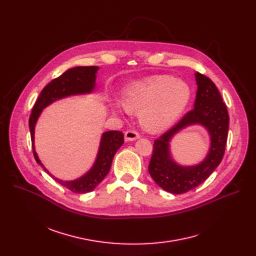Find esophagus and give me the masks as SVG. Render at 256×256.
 Segmentation results:
<instances>
[{
	"mask_svg": "<svg viewBox=\"0 0 256 256\" xmlns=\"http://www.w3.org/2000/svg\"><path fill=\"white\" fill-rule=\"evenodd\" d=\"M140 138V134L134 130H126V134H124V138L126 142L128 140H134L136 138Z\"/></svg>",
	"mask_w": 256,
	"mask_h": 256,
	"instance_id": "34e87169",
	"label": "esophagus"
}]
</instances>
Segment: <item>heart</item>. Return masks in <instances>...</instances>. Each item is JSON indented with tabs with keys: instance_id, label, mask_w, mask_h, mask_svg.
I'll use <instances>...</instances> for the list:
<instances>
[{
	"instance_id": "heart-1",
	"label": "heart",
	"mask_w": 256,
	"mask_h": 256,
	"mask_svg": "<svg viewBox=\"0 0 256 256\" xmlns=\"http://www.w3.org/2000/svg\"><path fill=\"white\" fill-rule=\"evenodd\" d=\"M190 98V89L169 76H156L128 85L124 103L118 104L122 112H140V122L149 130L161 132L169 128L184 112Z\"/></svg>"
}]
</instances>
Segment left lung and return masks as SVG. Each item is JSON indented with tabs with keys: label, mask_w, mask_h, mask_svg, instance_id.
<instances>
[{
	"label": "left lung",
	"mask_w": 256,
	"mask_h": 256,
	"mask_svg": "<svg viewBox=\"0 0 256 256\" xmlns=\"http://www.w3.org/2000/svg\"><path fill=\"white\" fill-rule=\"evenodd\" d=\"M198 84L194 108L188 112L172 128L155 140L149 173L156 184L171 194H184L200 184L221 163L228 138L229 114L227 106L214 82L206 76L196 72ZM200 123L211 136V148L206 159L198 166L184 168L171 159L168 151L170 138L184 127Z\"/></svg>",
	"instance_id": "1"
}]
</instances>
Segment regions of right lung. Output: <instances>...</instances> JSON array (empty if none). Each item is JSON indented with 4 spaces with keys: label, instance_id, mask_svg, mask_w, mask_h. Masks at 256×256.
Wrapping results in <instances>:
<instances>
[{
    "label": "right lung",
    "instance_id": "obj_1",
    "mask_svg": "<svg viewBox=\"0 0 256 256\" xmlns=\"http://www.w3.org/2000/svg\"><path fill=\"white\" fill-rule=\"evenodd\" d=\"M98 66H76L66 70L62 75L50 81L40 92L38 100L35 101L32 112L29 118V130L32 142V150L34 158L56 182L68 190L76 194H86L93 190L110 169L112 159L116 151L124 144V134L120 130L106 132L102 134L98 155L95 164L91 170L74 181H62L52 176L46 167L40 163L38 154L34 150V128L42 109L52 102L76 94L90 93L95 87V79Z\"/></svg>",
    "mask_w": 256,
    "mask_h": 256
}]
</instances>
